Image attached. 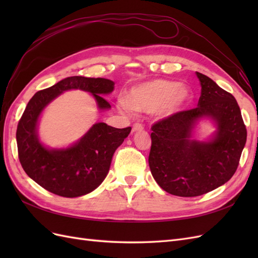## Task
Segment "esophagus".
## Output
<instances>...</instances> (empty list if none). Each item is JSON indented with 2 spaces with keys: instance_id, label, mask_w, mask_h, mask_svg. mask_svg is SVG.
Instances as JSON below:
<instances>
[{
  "instance_id": "obj_1",
  "label": "esophagus",
  "mask_w": 258,
  "mask_h": 258,
  "mask_svg": "<svg viewBox=\"0 0 258 258\" xmlns=\"http://www.w3.org/2000/svg\"><path fill=\"white\" fill-rule=\"evenodd\" d=\"M143 130V126L141 123H139V122H136V123H134V126H132V131L134 132H137V131H142Z\"/></svg>"
}]
</instances>
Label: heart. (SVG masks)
Returning a JSON list of instances; mask_svg holds the SVG:
<instances>
[{"label":"heart","instance_id":"heart-1","mask_svg":"<svg viewBox=\"0 0 258 258\" xmlns=\"http://www.w3.org/2000/svg\"><path fill=\"white\" fill-rule=\"evenodd\" d=\"M188 98V90L178 86L177 83L155 80L131 88L128 100L122 99L119 107L127 113L134 110L146 113L160 110L165 114H172L178 111Z\"/></svg>","mask_w":258,"mask_h":258}]
</instances>
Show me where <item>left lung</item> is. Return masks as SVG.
<instances>
[{
  "label": "left lung",
  "mask_w": 258,
  "mask_h": 258,
  "mask_svg": "<svg viewBox=\"0 0 258 258\" xmlns=\"http://www.w3.org/2000/svg\"><path fill=\"white\" fill-rule=\"evenodd\" d=\"M201 96L198 106L165 117L152 124L148 165L163 190L178 197H196L228 182L239 166L246 128L231 93L196 72ZM210 115L218 124L212 142L190 140L194 121Z\"/></svg>",
  "instance_id": "8db88e82"
}]
</instances>
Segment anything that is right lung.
I'll return each mask as SVG.
<instances>
[{"label":"right lung","mask_w":258,"mask_h":258,"mask_svg":"<svg viewBox=\"0 0 258 258\" xmlns=\"http://www.w3.org/2000/svg\"><path fill=\"white\" fill-rule=\"evenodd\" d=\"M114 85L105 79L71 76L37 91L28 102L17 126L18 157L25 172L46 190L74 198L96 189L105 178L114 152L128 137L131 127L117 129L98 122L75 145L49 151L38 142L36 135V123L43 108L69 89L89 91L101 110L110 108L111 104L101 95L113 91Z\"/></svg>","instance_id":"add662e5"}]
</instances>
